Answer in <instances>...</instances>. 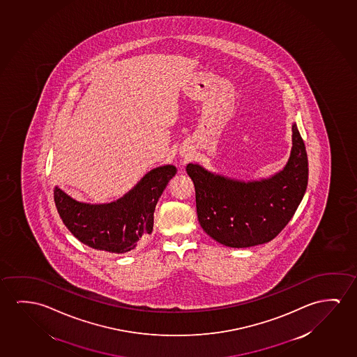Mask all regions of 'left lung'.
<instances>
[{"label": "left lung", "mask_w": 357, "mask_h": 357, "mask_svg": "<svg viewBox=\"0 0 357 357\" xmlns=\"http://www.w3.org/2000/svg\"><path fill=\"white\" fill-rule=\"evenodd\" d=\"M186 173L195 186L202 229L218 243L247 248L274 239L295 215L308 184V158L294 124L289 160L268 179L245 183L192 163L186 165Z\"/></svg>", "instance_id": "left-lung-1"}]
</instances>
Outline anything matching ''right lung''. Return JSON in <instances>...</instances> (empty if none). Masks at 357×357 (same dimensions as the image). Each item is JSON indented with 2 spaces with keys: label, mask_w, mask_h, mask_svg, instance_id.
Here are the masks:
<instances>
[{
  "label": "right lung",
  "mask_w": 357,
  "mask_h": 357,
  "mask_svg": "<svg viewBox=\"0 0 357 357\" xmlns=\"http://www.w3.org/2000/svg\"><path fill=\"white\" fill-rule=\"evenodd\" d=\"M176 173L174 165L155 168L124 197L109 204L77 202L57 186L54 202L62 222L79 242L109 253H128L152 233L155 204Z\"/></svg>",
  "instance_id": "add662e5"
}]
</instances>
